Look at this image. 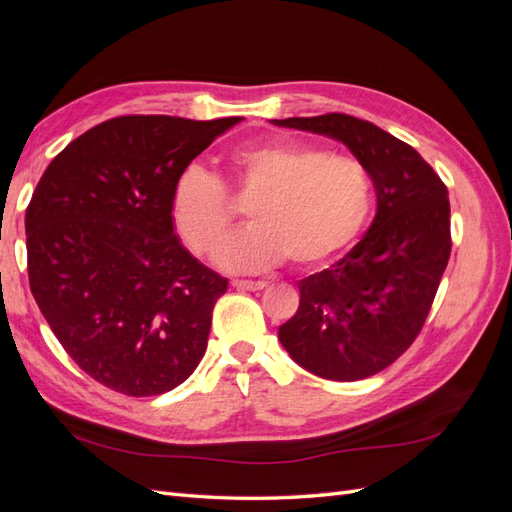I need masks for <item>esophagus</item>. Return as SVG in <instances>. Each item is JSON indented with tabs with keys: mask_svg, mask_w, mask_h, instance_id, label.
<instances>
[{
	"mask_svg": "<svg viewBox=\"0 0 512 512\" xmlns=\"http://www.w3.org/2000/svg\"><path fill=\"white\" fill-rule=\"evenodd\" d=\"M232 286H235L237 290H262L267 286V282H252V280H232Z\"/></svg>",
	"mask_w": 512,
	"mask_h": 512,
	"instance_id": "34e87169",
	"label": "esophagus"
}]
</instances>
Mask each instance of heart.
Instances as JSON below:
<instances>
[{"label":"heart","instance_id":"obj_1","mask_svg":"<svg viewBox=\"0 0 512 512\" xmlns=\"http://www.w3.org/2000/svg\"><path fill=\"white\" fill-rule=\"evenodd\" d=\"M226 181L198 162L185 164L170 188V220L200 258H213L235 222L230 198L247 205L250 228L230 239L220 265L269 269L288 260L318 269L361 235L374 203L367 168L350 156L301 141L247 145L226 156Z\"/></svg>","mask_w":512,"mask_h":512}]
</instances>
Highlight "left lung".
Wrapping results in <instances>:
<instances>
[{"instance_id": "left-lung-1", "label": "left lung", "mask_w": 512, "mask_h": 512, "mask_svg": "<svg viewBox=\"0 0 512 512\" xmlns=\"http://www.w3.org/2000/svg\"><path fill=\"white\" fill-rule=\"evenodd\" d=\"M275 126L342 141L374 181L378 213L367 235L335 265L299 282V309L280 327L288 354L312 374L352 382L404 354L451 256L444 181L408 143L346 113L273 119Z\"/></svg>"}]
</instances>
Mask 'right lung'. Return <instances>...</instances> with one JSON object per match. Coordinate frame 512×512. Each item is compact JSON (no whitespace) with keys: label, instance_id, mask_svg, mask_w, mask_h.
Returning a JSON list of instances; mask_svg holds the SVG:
<instances>
[{"label":"right lung","instance_id":"right-lung-1","mask_svg":"<svg viewBox=\"0 0 512 512\" xmlns=\"http://www.w3.org/2000/svg\"><path fill=\"white\" fill-rule=\"evenodd\" d=\"M239 121L108 119L57 153L36 185L29 288L70 359L106 389L162 395L203 359L228 280L181 245L170 188Z\"/></svg>","mask_w":512,"mask_h":512}]
</instances>
